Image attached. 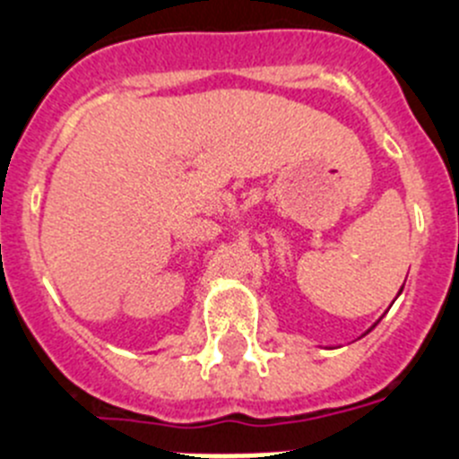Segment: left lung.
<instances>
[{"label": "left lung", "mask_w": 459, "mask_h": 459, "mask_svg": "<svg viewBox=\"0 0 459 459\" xmlns=\"http://www.w3.org/2000/svg\"><path fill=\"white\" fill-rule=\"evenodd\" d=\"M401 291H403V289H401ZM373 327H376V325H373Z\"/></svg>", "instance_id": "8db88e82"}]
</instances>
